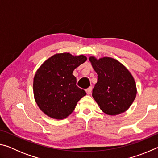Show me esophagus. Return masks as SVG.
<instances>
[{"mask_svg":"<svg viewBox=\"0 0 158 158\" xmlns=\"http://www.w3.org/2000/svg\"><path fill=\"white\" fill-rule=\"evenodd\" d=\"M85 92H86V93L88 95H90V93H91L92 92V87H89V89H85Z\"/></svg>","mask_w":158,"mask_h":158,"instance_id":"obj_1","label":"esophagus"}]
</instances>
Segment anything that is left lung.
Segmentation results:
<instances>
[{"label": "left lung", "instance_id": "1", "mask_svg": "<svg viewBox=\"0 0 158 158\" xmlns=\"http://www.w3.org/2000/svg\"><path fill=\"white\" fill-rule=\"evenodd\" d=\"M89 60L98 74L92 95L101 110L109 116L126 111L137 95V85L132 74L113 58L98 59L90 56Z\"/></svg>", "mask_w": 158, "mask_h": 158}]
</instances>
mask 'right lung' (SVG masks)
I'll return each mask as SVG.
<instances>
[{"instance_id": "obj_1", "label": "right lung", "mask_w": 158, "mask_h": 158, "mask_svg": "<svg viewBox=\"0 0 158 158\" xmlns=\"http://www.w3.org/2000/svg\"><path fill=\"white\" fill-rule=\"evenodd\" d=\"M84 55L69 53L54 54L42 64L33 79V94L41 111L53 119L62 120L70 115L78 101L86 95L77 85L74 69L84 63Z\"/></svg>"}]
</instances>
